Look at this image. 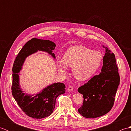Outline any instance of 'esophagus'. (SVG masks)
<instances>
[{
	"label": "esophagus",
	"mask_w": 131,
	"mask_h": 131,
	"mask_svg": "<svg viewBox=\"0 0 131 131\" xmlns=\"http://www.w3.org/2000/svg\"><path fill=\"white\" fill-rule=\"evenodd\" d=\"M68 90L70 92H73V87L72 86H69L68 87Z\"/></svg>",
	"instance_id": "34e87169"
}]
</instances>
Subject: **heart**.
Listing matches in <instances>:
<instances>
[{"instance_id":"1","label":"heart","mask_w":131,"mask_h":131,"mask_svg":"<svg viewBox=\"0 0 131 131\" xmlns=\"http://www.w3.org/2000/svg\"><path fill=\"white\" fill-rule=\"evenodd\" d=\"M102 54L100 52L83 46L70 47L63 55V60L57 62L58 70L61 73H67L68 66L73 68L74 77L78 80L90 79L96 73L101 65Z\"/></svg>"}]
</instances>
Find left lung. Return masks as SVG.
I'll return each instance as SVG.
<instances>
[{
	"label": "left lung",
	"instance_id": "1",
	"mask_svg": "<svg viewBox=\"0 0 131 131\" xmlns=\"http://www.w3.org/2000/svg\"><path fill=\"white\" fill-rule=\"evenodd\" d=\"M105 48L101 73L78 89L84 99L78 112L87 118L100 117L110 112L120 82L115 55Z\"/></svg>",
	"mask_w": 131,
	"mask_h": 131
}]
</instances>
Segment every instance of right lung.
Returning <instances> with one entry per match:
<instances>
[{
	"mask_svg": "<svg viewBox=\"0 0 131 131\" xmlns=\"http://www.w3.org/2000/svg\"><path fill=\"white\" fill-rule=\"evenodd\" d=\"M55 47V43L49 40L32 38L25 44L14 61L12 94L22 110L32 118L41 119L51 115L54 109L57 97L65 92V85L62 83H53L34 97L25 94L19 87L18 73L26 58L38 51L46 52L55 58V55L52 53Z\"/></svg>",
	"mask_w": 131,
	"mask_h": 131,
	"instance_id": "1",
	"label": "right lung"
}]
</instances>
